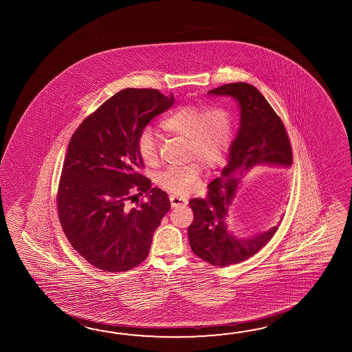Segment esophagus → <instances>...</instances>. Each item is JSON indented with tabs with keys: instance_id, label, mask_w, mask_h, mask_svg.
<instances>
[{
	"instance_id": "obj_1",
	"label": "esophagus",
	"mask_w": 352,
	"mask_h": 352,
	"mask_svg": "<svg viewBox=\"0 0 352 352\" xmlns=\"http://www.w3.org/2000/svg\"><path fill=\"white\" fill-rule=\"evenodd\" d=\"M170 201H171V206L173 208H179V206H182V205H187V199H184V197H179V196H170Z\"/></svg>"
}]
</instances>
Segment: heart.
Here are the masks:
<instances>
[{"instance_id": "obj_1", "label": "heart", "mask_w": 352, "mask_h": 352, "mask_svg": "<svg viewBox=\"0 0 352 352\" xmlns=\"http://www.w3.org/2000/svg\"><path fill=\"white\" fill-rule=\"evenodd\" d=\"M162 131L187 140V157L208 167L219 164L229 151L232 138L230 112L223 105H181L160 122ZM137 150L146 165L157 164V141L150 129L137 138ZM201 175V165L192 162L173 167L161 175L160 185L175 195H185L194 188Z\"/></svg>"}]
</instances>
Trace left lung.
I'll list each match as a JSON object with an SVG mask.
<instances>
[{
	"instance_id": "left-lung-1",
	"label": "left lung",
	"mask_w": 352,
	"mask_h": 352,
	"mask_svg": "<svg viewBox=\"0 0 352 352\" xmlns=\"http://www.w3.org/2000/svg\"><path fill=\"white\" fill-rule=\"evenodd\" d=\"M209 94L232 97L238 102L239 131L220 177L208 186V196L188 201L194 220L187 232L195 254L221 268L256 254L278 229L273 226L250 239H239L229 230L228 212L244 173L256 165L291 166L293 155L283 122L255 87L232 82L209 90Z\"/></svg>"
}]
</instances>
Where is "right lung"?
Masks as SVG:
<instances>
[{
    "label": "right lung",
    "mask_w": 352,
    "mask_h": 352,
    "mask_svg": "<svg viewBox=\"0 0 352 352\" xmlns=\"http://www.w3.org/2000/svg\"><path fill=\"white\" fill-rule=\"evenodd\" d=\"M173 102V94L157 89L120 90L70 138L56 196L60 224L72 247L98 270L123 272L142 263L171 209L165 191L138 173L137 138ZM135 190L148 200L135 201Z\"/></svg>",
    "instance_id": "right-lung-1"
}]
</instances>
